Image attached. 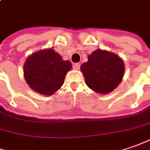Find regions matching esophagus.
<instances>
[{"instance_id": "1", "label": "esophagus", "mask_w": 150, "mask_h": 150, "mask_svg": "<svg viewBox=\"0 0 150 150\" xmlns=\"http://www.w3.org/2000/svg\"><path fill=\"white\" fill-rule=\"evenodd\" d=\"M79 67H80V64L79 63H75L74 65H73V68H74V70H79Z\"/></svg>"}]
</instances>
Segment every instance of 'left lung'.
Returning <instances> with one entry per match:
<instances>
[{
  "instance_id": "1",
  "label": "left lung",
  "mask_w": 150,
  "mask_h": 150,
  "mask_svg": "<svg viewBox=\"0 0 150 150\" xmlns=\"http://www.w3.org/2000/svg\"><path fill=\"white\" fill-rule=\"evenodd\" d=\"M85 83L100 94H107L122 82L125 65L122 58L107 50L97 49L88 56V62L80 67Z\"/></svg>"
}]
</instances>
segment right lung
I'll return each mask as SVG.
<instances>
[{"mask_svg":"<svg viewBox=\"0 0 150 150\" xmlns=\"http://www.w3.org/2000/svg\"><path fill=\"white\" fill-rule=\"evenodd\" d=\"M71 67V62L64 61L55 50L47 48L27 57L24 65V77L33 91L50 96L63 85Z\"/></svg>","mask_w":150,"mask_h":150,"instance_id":"obj_1","label":"right lung"}]
</instances>
